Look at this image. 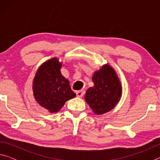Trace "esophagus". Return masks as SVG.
<instances>
[{
	"label": "esophagus",
	"mask_w": 160,
	"mask_h": 160,
	"mask_svg": "<svg viewBox=\"0 0 160 160\" xmlns=\"http://www.w3.org/2000/svg\"><path fill=\"white\" fill-rule=\"evenodd\" d=\"M84 95V90H81L76 92V96L78 97H82Z\"/></svg>",
	"instance_id": "1"
}]
</instances>
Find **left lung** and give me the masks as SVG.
<instances>
[{
    "label": "left lung",
    "mask_w": 160,
    "mask_h": 160,
    "mask_svg": "<svg viewBox=\"0 0 160 160\" xmlns=\"http://www.w3.org/2000/svg\"><path fill=\"white\" fill-rule=\"evenodd\" d=\"M92 80L94 86L86 91L85 102L97 115L110 112L122 96V85L116 71L109 63L104 64L93 72Z\"/></svg>",
    "instance_id": "8db88e82"
}]
</instances>
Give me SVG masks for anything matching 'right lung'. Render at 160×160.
Returning <instances> with one entry per match:
<instances>
[{
    "label": "right lung",
    "instance_id": "obj_1",
    "mask_svg": "<svg viewBox=\"0 0 160 160\" xmlns=\"http://www.w3.org/2000/svg\"><path fill=\"white\" fill-rule=\"evenodd\" d=\"M62 66L57 57L46 61L37 69L32 82L34 99L51 113L58 112L68 100L75 97L70 82L61 73Z\"/></svg>",
    "mask_w": 160,
    "mask_h": 160
}]
</instances>
